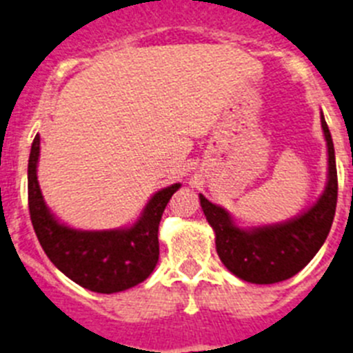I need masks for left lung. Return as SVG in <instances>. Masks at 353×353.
Returning <instances> with one entry per match:
<instances>
[{"instance_id":"obj_1","label":"left lung","mask_w":353,"mask_h":353,"mask_svg":"<svg viewBox=\"0 0 353 353\" xmlns=\"http://www.w3.org/2000/svg\"><path fill=\"white\" fill-rule=\"evenodd\" d=\"M322 129L329 152V180L316 203L292 221L274 226L240 230L224 208L199 194L205 217L215 232L221 261L236 277L254 285L285 281L313 260L330 232L338 203V171L329 127L322 114Z\"/></svg>"}]
</instances>
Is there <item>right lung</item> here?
<instances>
[{"instance_id":"right-lung-1","label":"right lung","mask_w":353,"mask_h":353,"mask_svg":"<svg viewBox=\"0 0 353 353\" xmlns=\"http://www.w3.org/2000/svg\"><path fill=\"white\" fill-rule=\"evenodd\" d=\"M39 134L28 161V205L43 252L72 281L97 293H117L139 285L159 261V223L180 183L152 196L134 226L108 232H81L60 224L46 207L37 180Z\"/></svg>"}]
</instances>
